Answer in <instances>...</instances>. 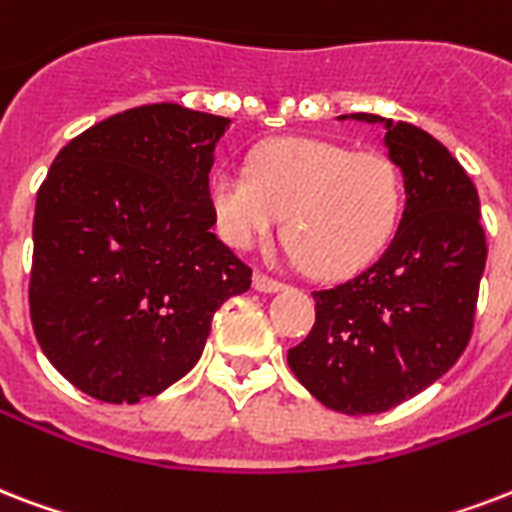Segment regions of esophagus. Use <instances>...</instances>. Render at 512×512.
Returning <instances> with one entry per match:
<instances>
[{"label":"esophagus","mask_w":512,"mask_h":512,"mask_svg":"<svg viewBox=\"0 0 512 512\" xmlns=\"http://www.w3.org/2000/svg\"><path fill=\"white\" fill-rule=\"evenodd\" d=\"M255 290L257 292H279L284 290L282 282H276V279H271V276H265V273H255Z\"/></svg>","instance_id":"esophagus-1"}]
</instances>
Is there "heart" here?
Segmentation results:
<instances>
[{
    "mask_svg": "<svg viewBox=\"0 0 512 512\" xmlns=\"http://www.w3.org/2000/svg\"><path fill=\"white\" fill-rule=\"evenodd\" d=\"M209 206L233 249L257 247L284 214L292 260L317 276H349L373 263L395 236L403 177L384 152L292 136L263 144L249 171L214 169Z\"/></svg>",
    "mask_w": 512,
    "mask_h": 512,
    "instance_id": "heart-1",
    "label": "heart"
}]
</instances>
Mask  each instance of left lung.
Here are the masks:
<instances>
[{"label": "left lung", "instance_id": "8db88e82", "mask_svg": "<svg viewBox=\"0 0 512 512\" xmlns=\"http://www.w3.org/2000/svg\"><path fill=\"white\" fill-rule=\"evenodd\" d=\"M384 126L403 171L405 206L376 263L314 292L317 322L287 362L319 403L341 413H384L451 370L473 333L486 233L473 179L411 123L354 112L338 120Z\"/></svg>", "mask_w": 512, "mask_h": 512}]
</instances>
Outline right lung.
<instances>
[{
  "label": "right lung",
  "mask_w": 512,
  "mask_h": 512,
  "mask_svg": "<svg viewBox=\"0 0 512 512\" xmlns=\"http://www.w3.org/2000/svg\"><path fill=\"white\" fill-rule=\"evenodd\" d=\"M230 120L144 104L58 152L34 209L31 325L50 365L101 403L161 395L201 360L252 268L212 233L209 171Z\"/></svg>",
  "instance_id": "right-lung-1"
}]
</instances>
